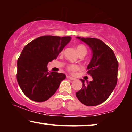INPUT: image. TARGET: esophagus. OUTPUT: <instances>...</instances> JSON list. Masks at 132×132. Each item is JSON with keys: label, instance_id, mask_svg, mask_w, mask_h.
<instances>
[{"label": "esophagus", "instance_id": "34e87169", "mask_svg": "<svg viewBox=\"0 0 132 132\" xmlns=\"http://www.w3.org/2000/svg\"><path fill=\"white\" fill-rule=\"evenodd\" d=\"M67 78L70 79L71 80H76V79L75 78H74V77H72L71 76H67Z\"/></svg>", "mask_w": 132, "mask_h": 132}]
</instances>
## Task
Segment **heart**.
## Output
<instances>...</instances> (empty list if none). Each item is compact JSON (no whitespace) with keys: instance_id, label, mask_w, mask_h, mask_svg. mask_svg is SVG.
I'll use <instances>...</instances> for the list:
<instances>
[{"instance_id":"obj_1","label":"heart","mask_w":132,"mask_h":132,"mask_svg":"<svg viewBox=\"0 0 132 132\" xmlns=\"http://www.w3.org/2000/svg\"><path fill=\"white\" fill-rule=\"evenodd\" d=\"M76 50L77 53H79V55H81V54H86V52H87L85 47L82 44L78 45V46L76 47ZM77 67L76 65H70L68 67V70H70V71H75V70H77Z\"/></svg>"}]
</instances>
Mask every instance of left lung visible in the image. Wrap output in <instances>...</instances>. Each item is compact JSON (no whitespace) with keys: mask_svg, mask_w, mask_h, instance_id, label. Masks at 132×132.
<instances>
[{"mask_svg":"<svg viewBox=\"0 0 132 132\" xmlns=\"http://www.w3.org/2000/svg\"><path fill=\"white\" fill-rule=\"evenodd\" d=\"M76 38L84 41L91 48L93 55L87 66V73L93 80L85 84L80 79L83 86L76 95L85 105H98L107 100L116 86L118 62L113 50L100 39L79 37Z\"/></svg>","mask_w":132,"mask_h":132,"instance_id":"left-lung-1","label":"left lung"}]
</instances>
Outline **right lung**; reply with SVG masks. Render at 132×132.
Masks as SVG:
<instances>
[{
	"label": "right lung",
	"mask_w": 132,
	"mask_h": 132,
	"mask_svg": "<svg viewBox=\"0 0 132 132\" xmlns=\"http://www.w3.org/2000/svg\"><path fill=\"white\" fill-rule=\"evenodd\" d=\"M70 37L46 35L34 39L23 48L17 61V79L27 97L37 102L50 98L65 79V74L48 71L47 64L62 52Z\"/></svg>",
	"instance_id": "1"
}]
</instances>
